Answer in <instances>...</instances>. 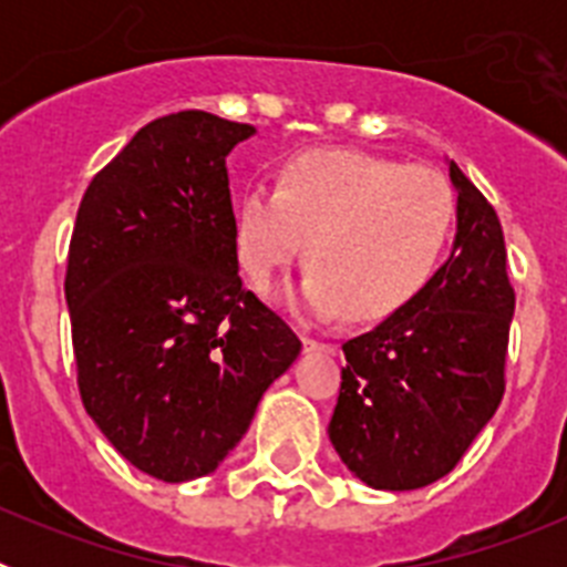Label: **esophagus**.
I'll use <instances>...</instances> for the list:
<instances>
[{
  "instance_id": "1",
  "label": "esophagus",
  "mask_w": 567,
  "mask_h": 567,
  "mask_svg": "<svg viewBox=\"0 0 567 567\" xmlns=\"http://www.w3.org/2000/svg\"><path fill=\"white\" fill-rule=\"evenodd\" d=\"M303 352H327V354H334V352H338V346H334V343H323V340L303 338Z\"/></svg>"
}]
</instances>
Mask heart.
Here are the masks:
<instances>
[{"label":"heart","mask_w":567,"mask_h":567,"mask_svg":"<svg viewBox=\"0 0 567 567\" xmlns=\"http://www.w3.org/2000/svg\"><path fill=\"white\" fill-rule=\"evenodd\" d=\"M454 224V193L437 169L405 167L354 147L289 155L269 187L233 209L244 278L269 289L307 244V269L287 303L318 323L354 312L392 318L425 289Z\"/></svg>","instance_id":"1"}]
</instances>
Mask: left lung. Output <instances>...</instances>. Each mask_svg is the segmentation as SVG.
I'll return each instance as SVG.
<instances>
[{
    "instance_id": "1",
    "label": "left lung",
    "mask_w": 567,
    "mask_h": 567,
    "mask_svg": "<svg viewBox=\"0 0 567 567\" xmlns=\"http://www.w3.org/2000/svg\"><path fill=\"white\" fill-rule=\"evenodd\" d=\"M457 235L423 292L346 340L329 440L360 483L414 491L460 463L505 392L514 289L499 218L454 162Z\"/></svg>"
}]
</instances>
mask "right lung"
<instances>
[{
  "instance_id": "1",
  "label": "right lung",
  "mask_w": 567,
  "mask_h": 567,
  "mask_svg": "<svg viewBox=\"0 0 567 567\" xmlns=\"http://www.w3.org/2000/svg\"><path fill=\"white\" fill-rule=\"evenodd\" d=\"M249 135L204 110L155 118L90 182L70 240L82 403L164 483L218 468L300 354L238 275L227 155Z\"/></svg>"
}]
</instances>
